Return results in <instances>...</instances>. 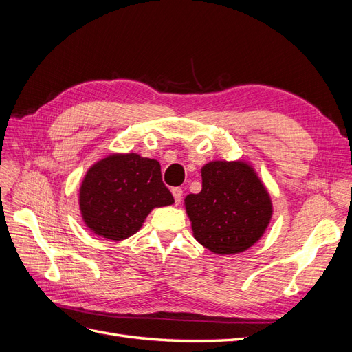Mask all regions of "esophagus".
I'll return each mask as SVG.
<instances>
[{"mask_svg":"<svg viewBox=\"0 0 352 352\" xmlns=\"http://www.w3.org/2000/svg\"><path fill=\"white\" fill-rule=\"evenodd\" d=\"M172 193H173V198H175L176 205H177V204H180V201H182V195H184V190H182L180 188H173V189H172Z\"/></svg>","mask_w":352,"mask_h":352,"instance_id":"34e87169","label":"esophagus"}]
</instances>
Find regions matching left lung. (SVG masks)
Here are the masks:
<instances>
[{
  "instance_id": "left-lung-1",
  "label": "left lung",
  "mask_w": 352,
  "mask_h": 352,
  "mask_svg": "<svg viewBox=\"0 0 352 352\" xmlns=\"http://www.w3.org/2000/svg\"><path fill=\"white\" fill-rule=\"evenodd\" d=\"M202 190L185 198L193 237L217 254L252 248L272 218V201L246 162H210L201 168Z\"/></svg>"
}]
</instances>
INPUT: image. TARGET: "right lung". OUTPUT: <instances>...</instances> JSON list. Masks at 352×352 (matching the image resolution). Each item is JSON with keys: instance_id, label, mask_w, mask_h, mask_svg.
I'll use <instances>...</instances> for the list:
<instances>
[{"instance_id": "obj_1", "label": "right lung", "mask_w": 352, "mask_h": 352, "mask_svg": "<svg viewBox=\"0 0 352 352\" xmlns=\"http://www.w3.org/2000/svg\"><path fill=\"white\" fill-rule=\"evenodd\" d=\"M173 202L162 180L160 163L137 153H113L94 163L78 195L84 224L109 240L135 234L154 208Z\"/></svg>"}]
</instances>
